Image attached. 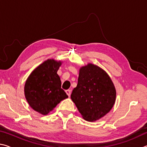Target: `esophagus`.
Instances as JSON below:
<instances>
[{
  "label": "esophagus",
  "instance_id": "1",
  "mask_svg": "<svg viewBox=\"0 0 147 147\" xmlns=\"http://www.w3.org/2000/svg\"><path fill=\"white\" fill-rule=\"evenodd\" d=\"M65 92H66L67 94V95H68L69 96H71V91L70 90V89H67V90H66V91H65Z\"/></svg>",
  "mask_w": 147,
  "mask_h": 147
}]
</instances>
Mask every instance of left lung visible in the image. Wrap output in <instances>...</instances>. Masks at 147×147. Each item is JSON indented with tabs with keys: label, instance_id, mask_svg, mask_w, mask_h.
Masks as SVG:
<instances>
[{
	"label": "left lung",
	"instance_id": "obj_1",
	"mask_svg": "<svg viewBox=\"0 0 147 147\" xmlns=\"http://www.w3.org/2000/svg\"><path fill=\"white\" fill-rule=\"evenodd\" d=\"M115 97V86L103 69L91 63L80 69L78 84L71 98L85 120L102 117L112 108Z\"/></svg>",
	"mask_w": 147,
	"mask_h": 147
}]
</instances>
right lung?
<instances>
[{
  "instance_id": "right-lung-1",
  "label": "right lung",
  "mask_w": 147,
  "mask_h": 147,
  "mask_svg": "<svg viewBox=\"0 0 147 147\" xmlns=\"http://www.w3.org/2000/svg\"><path fill=\"white\" fill-rule=\"evenodd\" d=\"M61 61L48 59L30 74L24 86V94L31 108L47 115L58 104L68 97L61 88L60 78L57 74Z\"/></svg>"
}]
</instances>
